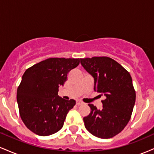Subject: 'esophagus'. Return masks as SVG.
Returning <instances> with one entry per match:
<instances>
[{
    "label": "esophagus",
    "mask_w": 154,
    "mask_h": 154,
    "mask_svg": "<svg viewBox=\"0 0 154 154\" xmlns=\"http://www.w3.org/2000/svg\"><path fill=\"white\" fill-rule=\"evenodd\" d=\"M83 103L82 101H81V100H77V105H82V104Z\"/></svg>",
    "instance_id": "obj_1"
}]
</instances>
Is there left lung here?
Returning <instances> with one entry per match:
<instances>
[{"label":"left lung","instance_id":"left-lung-1","mask_svg":"<svg viewBox=\"0 0 154 154\" xmlns=\"http://www.w3.org/2000/svg\"><path fill=\"white\" fill-rule=\"evenodd\" d=\"M81 65L94 79V91L105 95L103 109L89 103L91 113L85 116V127L95 137L108 139L126 127L135 103L132 77L124 67L109 57L80 59Z\"/></svg>","mask_w":154,"mask_h":154}]
</instances>
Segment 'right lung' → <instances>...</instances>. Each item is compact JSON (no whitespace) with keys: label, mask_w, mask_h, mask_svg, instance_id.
Masks as SVG:
<instances>
[{"label":"right lung","mask_w":154,"mask_h":154,"mask_svg":"<svg viewBox=\"0 0 154 154\" xmlns=\"http://www.w3.org/2000/svg\"><path fill=\"white\" fill-rule=\"evenodd\" d=\"M79 63V59L50 58L26 70L17 89V99L21 118L29 130L48 136L62 128L76 101L59 97V88Z\"/></svg>","instance_id":"right-lung-1"}]
</instances>
